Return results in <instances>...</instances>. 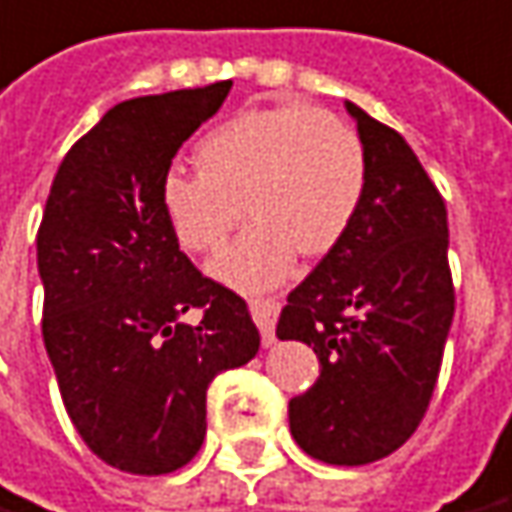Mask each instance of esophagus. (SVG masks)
<instances>
[{"instance_id": "34e87169", "label": "esophagus", "mask_w": 512, "mask_h": 512, "mask_svg": "<svg viewBox=\"0 0 512 512\" xmlns=\"http://www.w3.org/2000/svg\"><path fill=\"white\" fill-rule=\"evenodd\" d=\"M249 310H252L255 324L260 327L263 346H271L274 343V324L280 316V302L277 299H249Z\"/></svg>"}]
</instances>
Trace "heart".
<instances>
[{
	"instance_id": "heart-1",
	"label": "heart",
	"mask_w": 512,
	"mask_h": 512,
	"mask_svg": "<svg viewBox=\"0 0 512 512\" xmlns=\"http://www.w3.org/2000/svg\"><path fill=\"white\" fill-rule=\"evenodd\" d=\"M196 171L160 182V210L188 255H213L244 219H255L213 263L232 288H271L296 252L327 255L352 227L366 194V149L330 110L255 107L205 132Z\"/></svg>"
}]
</instances>
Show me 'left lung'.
<instances>
[{
  "label": "left lung",
  "instance_id": "obj_1",
  "mask_svg": "<svg viewBox=\"0 0 512 512\" xmlns=\"http://www.w3.org/2000/svg\"><path fill=\"white\" fill-rule=\"evenodd\" d=\"M366 149L352 227L288 293L277 335L313 346L321 374L288 405L293 441L330 466L396 452L430 407L455 316L446 205L416 152L346 102Z\"/></svg>",
  "mask_w": 512,
  "mask_h": 512
}]
</instances>
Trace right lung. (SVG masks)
I'll list each match as a JSON object with an SVG mask.
<instances>
[{"label": "right lung", "mask_w": 512, "mask_h": 512, "mask_svg": "<svg viewBox=\"0 0 512 512\" xmlns=\"http://www.w3.org/2000/svg\"><path fill=\"white\" fill-rule=\"evenodd\" d=\"M232 80L110 107L71 146L38 227L44 343L71 424L107 466L182 468L207 430V385L249 363L246 302L180 252L160 182ZM200 310L188 325L181 316Z\"/></svg>", "instance_id": "1"}]
</instances>
